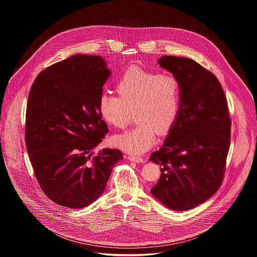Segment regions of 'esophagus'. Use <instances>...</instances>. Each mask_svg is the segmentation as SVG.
<instances>
[{"mask_svg":"<svg viewBox=\"0 0 257 257\" xmlns=\"http://www.w3.org/2000/svg\"><path fill=\"white\" fill-rule=\"evenodd\" d=\"M128 160H130L131 162H136V163H145V160L143 159L142 157H137L133 155L128 156Z\"/></svg>","mask_w":257,"mask_h":257,"instance_id":"1","label":"esophagus"}]
</instances>
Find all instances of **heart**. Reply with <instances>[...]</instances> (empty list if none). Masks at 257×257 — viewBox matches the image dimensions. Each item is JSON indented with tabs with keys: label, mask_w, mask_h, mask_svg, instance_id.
<instances>
[{
	"label": "heart",
	"mask_w": 257,
	"mask_h": 257,
	"mask_svg": "<svg viewBox=\"0 0 257 257\" xmlns=\"http://www.w3.org/2000/svg\"><path fill=\"white\" fill-rule=\"evenodd\" d=\"M119 97L102 92L98 98L101 118L115 128H124L136 111L134 129L112 137L114 147L132 154H143L153 147L156 134L168 133L176 121L181 101L179 81L170 75L133 67L116 85Z\"/></svg>",
	"instance_id": "obj_1"
}]
</instances>
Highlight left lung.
<instances>
[{
	"label": "left lung",
	"instance_id": "obj_1",
	"mask_svg": "<svg viewBox=\"0 0 257 257\" xmlns=\"http://www.w3.org/2000/svg\"><path fill=\"white\" fill-rule=\"evenodd\" d=\"M160 66L181 86L179 114L159 150L150 155L161 167L151 194L174 211L193 209L221 185L230 147L227 102L214 74L191 59L164 56Z\"/></svg>",
	"mask_w": 257,
	"mask_h": 257
}]
</instances>
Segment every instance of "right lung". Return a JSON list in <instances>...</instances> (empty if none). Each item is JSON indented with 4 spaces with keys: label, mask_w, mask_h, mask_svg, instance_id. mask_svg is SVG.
I'll return each mask as SVG.
<instances>
[{
    "label": "right lung",
    "mask_w": 257,
    "mask_h": 257,
    "mask_svg": "<svg viewBox=\"0 0 257 257\" xmlns=\"http://www.w3.org/2000/svg\"><path fill=\"white\" fill-rule=\"evenodd\" d=\"M107 64L101 56L75 55L43 70L29 93L27 151L42 191L64 207L94 202L122 160L118 149L92 152L109 131L98 110Z\"/></svg>",
    "instance_id": "obj_1"
}]
</instances>
